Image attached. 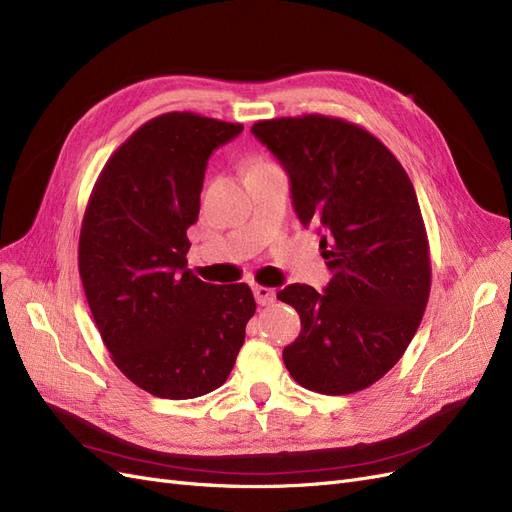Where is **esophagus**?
Returning <instances> with one entry per match:
<instances>
[{"mask_svg": "<svg viewBox=\"0 0 512 512\" xmlns=\"http://www.w3.org/2000/svg\"><path fill=\"white\" fill-rule=\"evenodd\" d=\"M254 297L260 305H273L275 303V290L267 286H254Z\"/></svg>", "mask_w": 512, "mask_h": 512, "instance_id": "1", "label": "esophagus"}]
</instances>
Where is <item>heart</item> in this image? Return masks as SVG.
Masks as SVG:
<instances>
[{"instance_id":"b5f03b06","label":"heart","mask_w":512,"mask_h":512,"mask_svg":"<svg viewBox=\"0 0 512 512\" xmlns=\"http://www.w3.org/2000/svg\"><path fill=\"white\" fill-rule=\"evenodd\" d=\"M258 164H262V162H258Z\"/></svg>"}]
</instances>
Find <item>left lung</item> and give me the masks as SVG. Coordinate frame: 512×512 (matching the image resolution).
Wrapping results in <instances>:
<instances>
[{
    "instance_id": "left-lung-1",
    "label": "left lung",
    "mask_w": 512,
    "mask_h": 512,
    "mask_svg": "<svg viewBox=\"0 0 512 512\" xmlns=\"http://www.w3.org/2000/svg\"><path fill=\"white\" fill-rule=\"evenodd\" d=\"M252 132L286 168L294 211L318 228L333 271L324 292L307 284L277 292L301 318L282 354L286 369L322 395L363 391L404 356L429 301L414 185L384 143L342 117L262 119Z\"/></svg>"
}]
</instances>
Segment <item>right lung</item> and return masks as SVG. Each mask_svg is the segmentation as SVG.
Listing matches in <instances>:
<instances>
[{
  "label": "right lung",
  "mask_w": 512,
  "mask_h": 512,
  "mask_svg": "<svg viewBox=\"0 0 512 512\" xmlns=\"http://www.w3.org/2000/svg\"><path fill=\"white\" fill-rule=\"evenodd\" d=\"M241 123L173 111L119 145L91 190L79 273L102 342L121 374L164 399L226 382L256 312L247 284L213 286L188 267V228L215 147Z\"/></svg>",
  "instance_id": "add662e5"
}]
</instances>
